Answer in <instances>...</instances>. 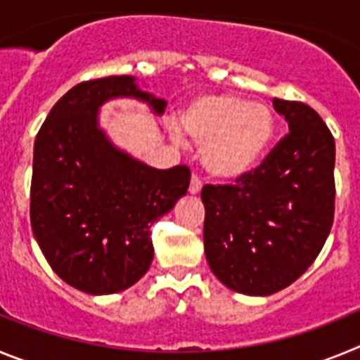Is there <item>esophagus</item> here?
Returning a JSON list of instances; mask_svg holds the SVG:
<instances>
[{"label": "esophagus", "mask_w": 360, "mask_h": 360, "mask_svg": "<svg viewBox=\"0 0 360 360\" xmlns=\"http://www.w3.org/2000/svg\"><path fill=\"white\" fill-rule=\"evenodd\" d=\"M200 191H202V180H200L198 174H193V178H191L189 193L191 195H198Z\"/></svg>", "instance_id": "esophagus-1"}]
</instances>
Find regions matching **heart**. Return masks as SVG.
I'll list each match as a JSON object with an SVG mask.
<instances>
[{
	"label": "heart",
	"mask_w": 360,
	"mask_h": 360,
	"mask_svg": "<svg viewBox=\"0 0 360 360\" xmlns=\"http://www.w3.org/2000/svg\"><path fill=\"white\" fill-rule=\"evenodd\" d=\"M180 126L191 141L203 146L202 160L209 174L224 180L252 173L276 135V117L269 106L232 94L193 98L180 115ZM173 133L180 136L178 126Z\"/></svg>",
	"instance_id": "heart-1"
}]
</instances>
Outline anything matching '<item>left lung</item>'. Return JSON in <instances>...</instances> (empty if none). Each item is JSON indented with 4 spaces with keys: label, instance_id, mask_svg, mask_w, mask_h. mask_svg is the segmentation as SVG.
I'll return each instance as SVG.
<instances>
[{
    "label": "left lung",
    "instance_id": "1",
    "mask_svg": "<svg viewBox=\"0 0 360 360\" xmlns=\"http://www.w3.org/2000/svg\"><path fill=\"white\" fill-rule=\"evenodd\" d=\"M288 122L269 157L236 186H205L203 247L212 274L247 295H270L307 272L333 224L335 142L316 110L272 101Z\"/></svg>",
    "mask_w": 360,
    "mask_h": 360
}]
</instances>
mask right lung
Here are the masks:
<instances>
[{"label": "right lung", "instance_id": "1", "mask_svg": "<svg viewBox=\"0 0 360 360\" xmlns=\"http://www.w3.org/2000/svg\"><path fill=\"white\" fill-rule=\"evenodd\" d=\"M120 97L164 98L141 90L131 75L73 86L41 126L34 144L30 224L52 270L94 295L122 292L153 262L151 225L187 193V165L155 169L117 148L98 126V110Z\"/></svg>", "mask_w": 360, "mask_h": 360}]
</instances>
